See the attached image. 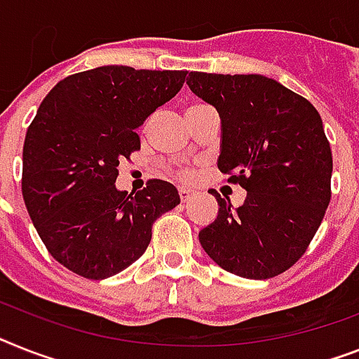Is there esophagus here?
<instances>
[{
  "label": "esophagus",
  "mask_w": 359,
  "mask_h": 359,
  "mask_svg": "<svg viewBox=\"0 0 359 359\" xmlns=\"http://www.w3.org/2000/svg\"><path fill=\"white\" fill-rule=\"evenodd\" d=\"M192 196H194V192H192L191 189H180V198H182L183 203H185V201H191Z\"/></svg>",
  "instance_id": "esophagus-1"
}]
</instances>
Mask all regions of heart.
Returning <instances> with one entry per match:
<instances>
[{
	"label": "heart",
	"instance_id": "heart-1",
	"mask_svg": "<svg viewBox=\"0 0 359 359\" xmlns=\"http://www.w3.org/2000/svg\"><path fill=\"white\" fill-rule=\"evenodd\" d=\"M205 108V106L201 104H192L187 108V115L194 114V111H198V109ZM174 174H176V177H180V180H183V182H189V180H194L198 174V168L196 167H182V168H176L174 170Z\"/></svg>",
	"mask_w": 359,
	"mask_h": 359
}]
</instances>
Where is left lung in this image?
Masks as SVG:
<instances>
[{
	"label": "left lung",
	"instance_id": "1",
	"mask_svg": "<svg viewBox=\"0 0 359 359\" xmlns=\"http://www.w3.org/2000/svg\"><path fill=\"white\" fill-rule=\"evenodd\" d=\"M187 84L222 119L218 168L248 191L200 231L216 264L244 279H269L304 255L330 203L332 152L321 115L304 97L262 75L191 71Z\"/></svg>",
	"mask_w": 359,
	"mask_h": 359
}]
</instances>
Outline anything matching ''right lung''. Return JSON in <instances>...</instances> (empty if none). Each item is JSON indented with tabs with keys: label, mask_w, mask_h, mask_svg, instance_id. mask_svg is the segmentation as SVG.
Returning <instances> with one entry per match:
<instances>
[{
	"label": "right lung",
	"mask_w": 359,
	"mask_h": 359,
	"mask_svg": "<svg viewBox=\"0 0 359 359\" xmlns=\"http://www.w3.org/2000/svg\"><path fill=\"white\" fill-rule=\"evenodd\" d=\"M187 71L102 66L66 76L41 100L23 143L22 192L53 259L108 279L147 251L152 226L180 203L172 183L117 191L119 161L141 148L135 130L182 90Z\"/></svg>",
	"instance_id": "1"
}]
</instances>
